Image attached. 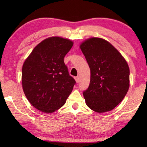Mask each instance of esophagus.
Instances as JSON below:
<instances>
[{"label": "esophagus", "instance_id": "34e87169", "mask_svg": "<svg viewBox=\"0 0 147 147\" xmlns=\"http://www.w3.org/2000/svg\"><path fill=\"white\" fill-rule=\"evenodd\" d=\"M74 79H75L76 83H78V82H79V76L75 77V78H74Z\"/></svg>", "mask_w": 147, "mask_h": 147}]
</instances>
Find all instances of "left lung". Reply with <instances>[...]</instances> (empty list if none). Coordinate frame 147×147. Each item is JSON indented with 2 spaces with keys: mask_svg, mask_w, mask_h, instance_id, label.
I'll list each match as a JSON object with an SVG mask.
<instances>
[{
  "mask_svg": "<svg viewBox=\"0 0 147 147\" xmlns=\"http://www.w3.org/2000/svg\"><path fill=\"white\" fill-rule=\"evenodd\" d=\"M91 71L90 84L83 94L96 112L112 110L123 100L130 86V69L121 53L105 39L91 38L80 45Z\"/></svg>",
  "mask_w": 147,
  "mask_h": 147,
  "instance_id": "left-lung-1",
  "label": "left lung"
}]
</instances>
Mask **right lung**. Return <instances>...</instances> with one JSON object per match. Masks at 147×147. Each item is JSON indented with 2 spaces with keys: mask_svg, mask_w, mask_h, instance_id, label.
Segmentation results:
<instances>
[{
  "mask_svg": "<svg viewBox=\"0 0 147 147\" xmlns=\"http://www.w3.org/2000/svg\"><path fill=\"white\" fill-rule=\"evenodd\" d=\"M73 42L51 37L39 43L24 62L22 86L32 106L47 113L65 103L76 81L69 75L63 58Z\"/></svg>",
  "mask_w": 147,
  "mask_h": 147,
  "instance_id": "add662e5",
  "label": "right lung"
}]
</instances>
